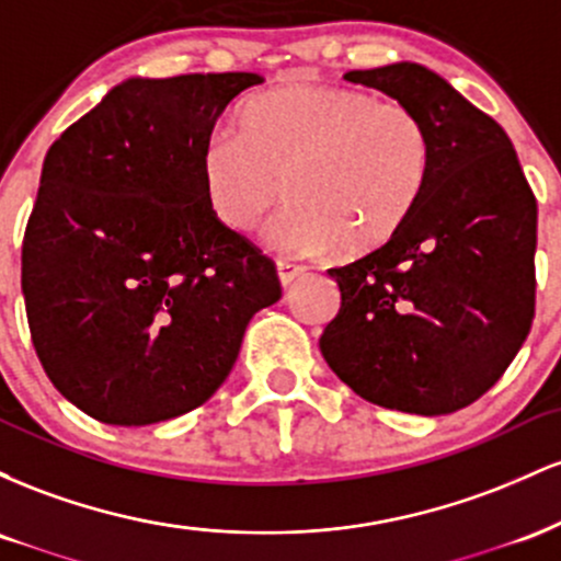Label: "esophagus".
<instances>
[{"instance_id":"1","label":"esophagus","mask_w":561,"mask_h":561,"mask_svg":"<svg viewBox=\"0 0 561 561\" xmlns=\"http://www.w3.org/2000/svg\"><path fill=\"white\" fill-rule=\"evenodd\" d=\"M306 268L298 266V263H289V261H276V276H279V285L289 287L295 279H300Z\"/></svg>"}]
</instances>
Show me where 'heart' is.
<instances>
[{"label":"heart","instance_id":"1","mask_svg":"<svg viewBox=\"0 0 561 561\" xmlns=\"http://www.w3.org/2000/svg\"><path fill=\"white\" fill-rule=\"evenodd\" d=\"M433 173L427 126L401 102L356 89L293 81L250 96L237 134L216 131L199 152L208 210L231 231L274 227L289 255L382 248L414 216Z\"/></svg>","mask_w":561,"mask_h":561}]
</instances>
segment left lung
<instances>
[{"label":"left lung","instance_id":"1","mask_svg":"<svg viewBox=\"0 0 561 561\" xmlns=\"http://www.w3.org/2000/svg\"><path fill=\"white\" fill-rule=\"evenodd\" d=\"M411 107L433 139L427 192L405 227L330 268L340 311L319 347L353 392L437 416L478 401L523 347L536 313L538 205L512 139L420 62L347 70Z\"/></svg>","mask_w":561,"mask_h":561}]
</instances>
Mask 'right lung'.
<instances>
[{"label":"right lung","mask_w":561,"mask_h":561,"mask_svg":"<svg viewBox=\"0 0 561 561\" xmlns=\"http://www.w3.org/2000/svg\"><path fill=\"white\" fill-rule=\"evenodd\" d=\"M255 73L126 79L47 150L21 287L47 377L76 409L141 427L221 388L274 263L218 224L199 152Z\"/></svg>","instance_id":"obj_1"}]
</instances>
